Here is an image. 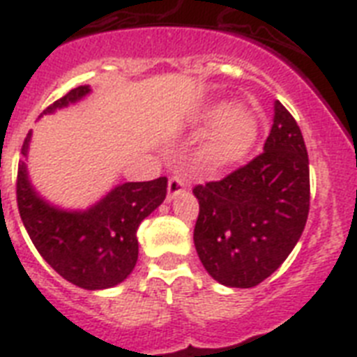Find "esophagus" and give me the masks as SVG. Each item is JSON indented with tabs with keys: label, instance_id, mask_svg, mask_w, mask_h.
Wrapping results in <instances>:
<instances>
[{
	"label": "esophagus",
	"instance_id": "1",
	"mask_svg": "<svg viewBox=\"0 0 357 357\" xmlns=\"http://www.w3.org/2000/svg\"><path fill=\"white\" fill-rule=\"evenodd\" d=\"M187 188V183L181 176H172L169 179V188H167V202H172L178 194H181Z\"/></svg>",
	"mask_w": 357,
	"mask_h": 357
}]
</instances>
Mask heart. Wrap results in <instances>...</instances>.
<instances>
[{
  "label": "heart",
  "instance_id": "1",
  "mask_svg": "<svg viewBox=\"0 0 357 357\" xmlns=\"http://www.w3.org/2000/svg\"><path fill=\"white\" fill-rule=\"evenodd\" d=\"M198 121L204 126H213L205 137L204 152L214 163L238 161L259 137V117L248 106L216 104L199 113Z\"/></svg>",
  "mask_w": 357,
  "mask_h": 357
}]
</instances>
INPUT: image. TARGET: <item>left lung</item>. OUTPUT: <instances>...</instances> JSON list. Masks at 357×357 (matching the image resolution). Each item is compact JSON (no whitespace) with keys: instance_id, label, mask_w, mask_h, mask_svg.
Returning <instances> with one entry per match:
<instances>
[{"instance_id":"1","label":"left lung","mask_w":357,"mask_h":357,"mask_svg":"<svg viewBox=\"0 0 357 357\" xmlns=\"http://www.w3.org/2000/svg\"><path fill=\"white\" fill-rule=\"evenodd\" d=\"M194 245L207 273L229 288H253L299 242L310 211L308 152L291 113L277 100L264 152L220 181L194 187Z\"/></svg>"}]
</instances>
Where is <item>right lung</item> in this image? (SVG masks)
Listing matches in <instances>:
<instances>
[{
	"label": "right lung",
	"instance_id": "add662e5",
	"mask_svg": "<svg viewBox=\"0 0 357 357\" xmlns=\"http://www.w3.org/2000/svg\"><path fill=\"white\" fill-rule=\"evenodd\" d=\"M89 91V86H78L43 113L68 108ZM31 137L33 132L23 141V158ZM165 196L167 178L132 181L112 188L86 211H69L43 199L29 179L27 163L18 165V211L34 248L60 277L91 291L113 288L132 273L139 255V225L163 204Z\"/></svg>",
	"mask_w": 357,
	"mask_h": 357
}]
</instances>
